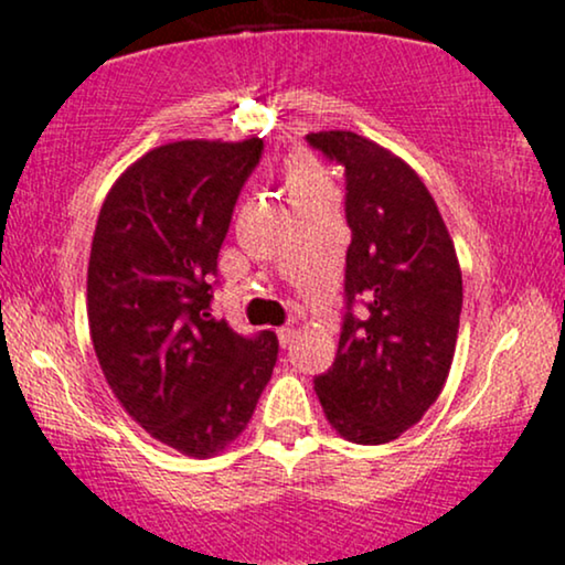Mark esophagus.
<instances>
[{
  "mask_svg": "<svg viewBox=\"0 0 565 565\" xmlns=\"http://www.w3.org/2000/svg\"><path fill=\"white\" fill-rule=\"evenodd\" d=\"M294 338H296V330L290 324H285V327H280V330H277V340H280L282 348H288L290 343H294Z\"/></svg>",
  "mask_w": 565,
  "mask_h": 565,
  "instance_id": "obj_1",
  "label": "esophagus"
}]
</instances>
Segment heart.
Returning <instances> with one entry per match:
<instances>
[{
  "label": "heart",
  "mask_w": 565,
  "mask_h": 565,
  "mask_svg": "<svg viewBox=\"0 0 565 565\" xmlns=\"http://www.w3.org/2000/svg\"><path fill=\"white\" fill-rule=\"evenodd\" d=\"M285 183L290 188V196L319 191V188H330L322 167L309 154H294L288 159V164H285Z\"/></svg>",
  "instance_id": "1"
}]
</instances>
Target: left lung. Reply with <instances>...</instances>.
Segmentation results:
<instances>
[{"label": "left lung", "mask_w": 565, "mask_h": 565, "mask_svg": "<svg viewBox=\"0 0 565 565\" xmlns=\"http://www.w3.org/2000/svg\"><path fill=\"white\" fill-rule=\"evenodd\" d=\"M345 170V319L335 364L315 377L345 440L382 445L443 393L463 306L461 267L440 209L411 167L351 130L306 136ZM365 306L352 315V306Z\"/></svg>", "instance_id": "1"}]
</instances>
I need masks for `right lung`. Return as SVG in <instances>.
Returning a JSON list of instances; mask_svg holds the SVG:
<instances>
[{
	"mask_svg": "<svg viewBox=\"0 0 565 565\" xmlns=\"http://www.w3.org/2000/svg\"><path fill=\"white\" fill-rule=\"evenodd\" d=\"M262 151V138L157 146L109 188L90 243L104 377L154 440L191 458L246 429L277 361L275 332L243 338L212 317L222 241Z\"/></svg>",
	"mask_w": 565,
	"mask_h": 565,
	"instance_id": "1",
	"label": "right lung"
}]
</instances>
